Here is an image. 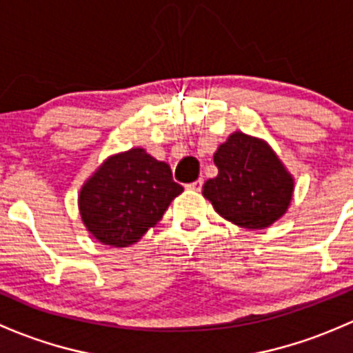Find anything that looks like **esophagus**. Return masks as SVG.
Wrapping results in <instances>:
<instances>
[{
  "label": "esophagus",
  "mask_w": 353,
  "mask_h": 353,
  "mask_svg": "<svg viewBox=\"0 0 353 353\" xmlns=\"http://www.w3.org/2000/svg\"><path fill=\"white\" fill-rule=\"evenodd\" d=\"M202 185H203V180H202V178H199V180L192 181V183H188V185H187V190H192V192H201Z\"/></svg>",
  "instance_id": "esophagus-1"
}]
</instances>
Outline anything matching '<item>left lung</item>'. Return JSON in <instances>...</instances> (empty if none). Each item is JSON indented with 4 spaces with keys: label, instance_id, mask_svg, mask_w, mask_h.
I'll list each match as a JSON object with an SVG mask.
<instances>
[{
    "label": "left lung",
    "instance_id": "1",
    "mask_svg": "<svg viewBox=\"0 0 353 353\" xmlns=\"http://www.w3.org/2000/svg\"><path fill=\"white\" fill-rule=\"evenodd\" d=\"M217 173L203 197L224 219L246 230H265L292 201L294 178L265 141L234 132L214 154Z\"/></svg>",
    "mask_w": 353,
    "mask_h": 353
}]
</instances>
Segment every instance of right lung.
Returning a JSON list of instances; mask_svg holds the SVG:
<instances>
[{
    "instance_id": "obj_1",
    "label": "right lung",
    "mask_w": 353,
    "mask_h": 353,
    "mask_svg": "<svg viewBox=\"0 0 353 353\" xmlns=\"http://www.w3.org/2000/svg\"><path fill=\"white\" fill-rule=\"evenodd\" d=\"M181 192L165 161L134 148L105 159L86 180L79 192V214L98 241L125 248L156 226Z\"/></svg>"
}]
</instances>
